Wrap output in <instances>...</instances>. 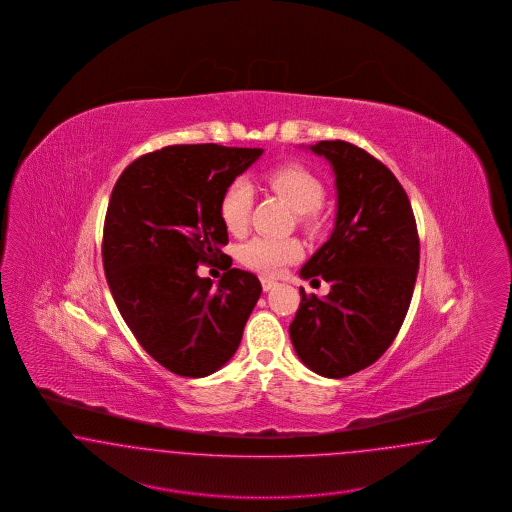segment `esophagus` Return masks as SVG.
<instances>
[{
    "mask_svg": "<svg viewBox=\"0 0 512 512\" xmlns=\"http://www.w3.org/2000/svg\"><path fill=\"white\" fill-rule=\"evenodd\" d=\"M261 284H263V290L268 292V290H272L274 286H276V280H272V278H267V276H263L261 278Z\"/></svg>",
    "mask_w": 512,
    "mask_h": 512,
    "instance_id": "1",
    "label": "esophagus"
}]
</instances>
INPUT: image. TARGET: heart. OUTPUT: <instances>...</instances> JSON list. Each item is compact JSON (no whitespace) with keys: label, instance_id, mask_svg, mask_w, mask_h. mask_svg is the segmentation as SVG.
I'll return each mask as SVG.
<instances>
[{"label":"heart","instance_id":"heart-1","mask_svg":"<svg viewBox=\"0 0 512 512\" xmlns=\"http://www.w3.org/2000/svg\"><path fill=\"white\" fill-rule=\"evenodd\" d=\"M268 188L284 201H288L297 213L299 226L317 236L326 224L322 207L326 188L317 174L299 163H282L265 174ZM253 186L245 178H236L222 192L219 203L220 220L228 232L242 236L253 211ZM303 255V245L293 238H265L257 236L245 242L240 249V259L245 267L261 274H278L282 268L295 263Z\"/></svg>","mask_w":512,"mask_h":512}]
</instances>
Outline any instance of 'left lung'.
I'll return each instance as SVG.
<instances>
[{
    "instance_id": "1",
    "label": "left lung",
    "mask_w": 512,
    "mask_h": 512,
    "mask_svg": "<svg viewBox=\"0 0 512 512\" xmlns=\"http://www.w3.org/2000/svg\"><path fill=\"white\" fill-rule=\"evenodd\" d=\"M311 149L336 172L338 219L301 276L332 288L326 297L299 290L290 338L311 370L345 378L376 363L399 334L413 299L420 240L409 195L382 161L343 140Z\"/></svg>"
}]
</instances>
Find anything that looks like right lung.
<instances>
[{
	"label": "right lung",
	"instance_id": "right-lung-1",
	"mask_svg": "<svg viewBox=\"0 0 512 512\" xmlns=\"http://www.w3.org/2000/svg\"><path fill=\"white\" fill-rule=\"evenodd\" d=\"M263 149L182 144L122 171L107 205L101 257L109 290L138 343L178 376L203 378L238 349L259 295L255 274L230 268L220 197ZM217 291L196 267L218 257Z\"/></svg>",
	"mask_w": 512,
	"mask_h": 512
}]
</instances>
